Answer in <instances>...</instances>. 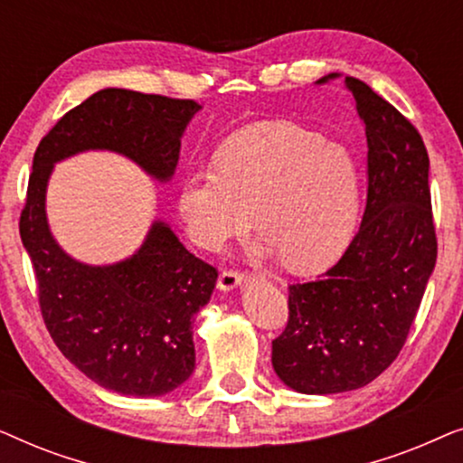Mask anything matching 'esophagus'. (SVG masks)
Listing matches in <instances>:
<instances>
[{
  "label": "esophagus",
  "instance_id": "esophagus-1",
  "mask_svg": "<svg viewBox=\"0 0 463 463\" xmlns=\"http://www.w3.org/2000/svg\"><path fill=\"white\" fill-rule=\"evenodd\" d=\"M240 282H242V271H238V269H223L219 274L217 287L221 290H233Z\"/></svg>",
  "mask_w": 463,
  "mask_h": 463
}]
</instances>
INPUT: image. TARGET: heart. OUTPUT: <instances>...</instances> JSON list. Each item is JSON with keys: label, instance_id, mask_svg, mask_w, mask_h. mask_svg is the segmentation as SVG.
Wrapping results in <instances>:
<instances>
[{"label": "heart", "instance_id": "1", "mask_svg": "<svg viewBox=\"0 0 463 463\" xmlns=\"http://www.w3.org/2000/svg\"><path fill=\"white\" fill-rule=\"evenodd\" d=\"M360 173L344 145L288 122L238 130L214 154V170L181 181L187 236L214 250L249 227L295 271H314L345 249L358 217Z\"/></svg>", "mask_w": 463, "mask_h": 463}]
</instances>
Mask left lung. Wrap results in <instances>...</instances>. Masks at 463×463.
<instances>
[{"label": "left lung", "mask_w": 463, "mask_h": 463, "mask_svg": "<svg viewBox=\"0 0 463 463\" xmlns=\"http://www.w3.org/2000/svg\"><path fill=\"white\" fill-rule=\"evenodd\" d=\"M337 78L326 75L322 81ZM369 145L360 230L318 280L288 287V322L271 341V364L301 394L358 390L401 354L436 265L428 151L413 124L345 78Z\"/></svg>", "instance_id": "8db88e82"}]
</instances>
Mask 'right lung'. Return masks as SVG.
Segmentation results:
<instances>
[{
	"label": "right lung",
	"mask_w": 463,
	"mask_h": 463,
	"mask_svg": "<svg viewBox=\"0 0 463 463\" xmlns=\"http://www.w3.org/2000/svg\"><path fill=\"white\" fill-rule=\"evenodd\" d=\"M195 111L200 105L189 99L105 88L67 111L33 156L18 230L33 263L42 318L65 358L118 394L162 396L189 379L192 325L219 271L192 255L162 221L126 261L103 268L75 261L48 230V176L54 162L109 149L168 181Z\"/></svg>",
	"instance_id": "1"
}]
</instances>
